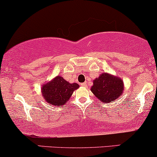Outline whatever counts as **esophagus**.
<instances>
[{"instance_id":"esophagus-1","label":"esophagus","mask_w":157,"mask_h":157,"mask_svg":"<svg viewBox=\"0 0 157 157\" xmlns=\"http://www.w3.org/2000/svg\"><path fill=\"white\" fill-rule=\"evenodd\" d=\"M82 86H83V87H87V83H82Z\"/></svg>"}]
</instances>
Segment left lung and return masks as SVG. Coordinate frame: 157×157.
I'll use <instances>...</instances> for the list:
<instances>
[{"instance_id":"obj_1","label":"left lung","mask_w":157,"mask_h":157,"mask_svg":"<svg viewBox=\"0 0 157 157\" xmlns=\"http://www.w3.org/2000/svg\"><path fill=\"white\" fill-rule=\"evenodd\" d=\"M90 90L100 101L110 103L121 96L124 83L119 77L103 73L93 81Z\"/></svg>"}]
</instances>
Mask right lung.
I'll return each instance as SVG.
<instances>
[{
  "mask_svg": "<svg viewBox=\"0 0 157 157\" xmlns=\"http://www.w3.org/2000/svg\"><path fill=\"white\" fill-rule=\"evenodd\" d=\"M78 87V84H70L61 75H57L42 86V96L45 101L54 106L64 105L70 99L73 91Z\"/></svg>",
  "mask_w": 157,
  "mask_h": 157,
  "instance_id": "1",
  "label": "right lung"
}]
</instances>
